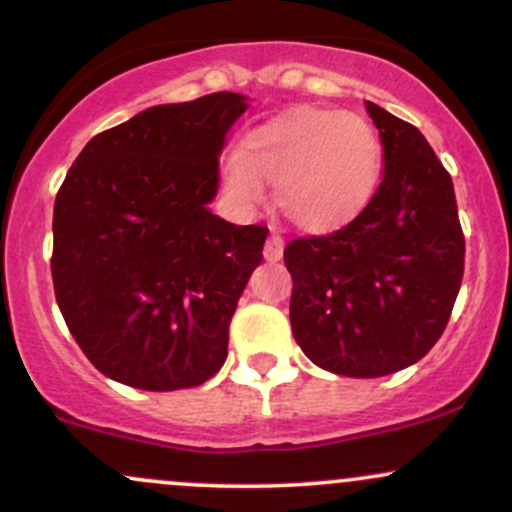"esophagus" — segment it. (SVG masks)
<instances>
[{
	"label": "esophagus",
	"instance_id": "34e87169",
	"mask_svg": "<svg viewBox=\"0 0 512 512\" xmlns=\"http://www.w3.org/2000/svg\"><path fill=\"white\" fill-rule=\"evenodd\" d=\"M284 257V238L281 236H269L267 245H264V260L267 262H279Z\"/></svg>",
	"mask_w": 512,
	"mask_h": 512
}]
</instances>
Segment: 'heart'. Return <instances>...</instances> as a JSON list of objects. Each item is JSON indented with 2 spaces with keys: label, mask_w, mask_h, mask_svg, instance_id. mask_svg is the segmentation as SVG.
<instances>
[{
  "label": "heart",
  "mask_w": 512,
  "mask_h": 512,
  "mask_svg": "<svg viewBox=\"0 0 512 512\" xmlns=\"http://www.w3.org/2000/svg\"><path fill=\"white\" fill-rule=\"evenodd\" d=\"M383 146L375 127L356 113L293 108L250 129L223 173L238 207L262 202V185L293 226L330 233L349 226L378 190Z\"/></svg>",
  "instance_id": "b5f03b06"
}]
</instances>
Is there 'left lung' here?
<instances>
[{"instance_id":"8db88e82","label":"left lung","mask_w":512,"mask_h":512,"mask_svg":"<svg viewBox=\"0 0 512 512\" xmlns=\"http://www.w3.org/2000/svg\"><path fill=\"white\" fill-rule=\"evenodd\" d=\"M366 110L385 166L368 209L342 231L284 250L293 337L315 366L349 378H380L424 358L464 272L450 173L414 125L370 101Z\"/></svg>"}]
</instances>
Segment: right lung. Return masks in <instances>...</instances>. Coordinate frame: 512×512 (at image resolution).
<instances>
[{"instance_id": "add662e5", "label": "right lung", "mask_w": 512, "mask_h": 512, "mask_svg": "<svg viewBox=\"0 0 512 512\" xmlns=\"http://www.w3.org/2000/svg\"><path fill=\"white\" fill-rule=\"evenodd\" d=\"M240 93L156 105L96 134L52 216V284L69 332L103 375L137 390L207 383L267 226L211 214Z\"/></svg>"}]
</instances>
